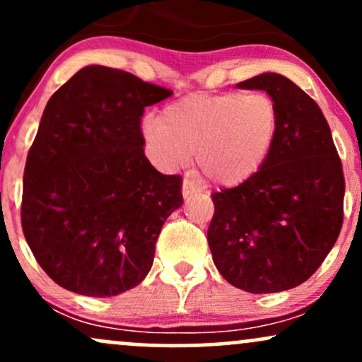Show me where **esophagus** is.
Instances as JSON below:
<instances>
[{
	"label": "esophagus",
	"mask_w": 362,
	"mask_h": 362,
	"mask_svg": "<svg viewBox=\"0 0 362 362\" xmlns=\"http://www.w3.org/2000/svg\"><path fill=\"white\" fill-rule=\"evenodd\" d=\"M195 192H197V185H195L192 180H189V178H185L184 184H182V195H184L185 199H189L190 195Z\"/></svg>",
	"instance_id": "1"
}]
</instances>
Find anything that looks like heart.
Masks as SVG:
<instances>
[{"label":"heart","instance_id":"obj_1","mask_svg":"<svg viewBox=\"0 0 362 362\" xmlns=\"http://www.w3.org/2000/svg\"><path fill=\"white\" fill-rule=\"evenodd\" d=\"M279 131L271 95L194 93L143 119V134L165 167L197 165L218 185L235 187L264 167Z\"/></svg>","mask_w":362,"mask_h":362}]
</instances>
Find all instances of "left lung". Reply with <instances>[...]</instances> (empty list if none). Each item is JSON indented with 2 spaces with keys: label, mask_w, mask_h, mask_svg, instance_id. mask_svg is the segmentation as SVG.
Masks as SVG:
<instances>
[{
  "label": "left lung",
  "mask_w": 362,
  "mask_h": 362,
  "mask_svg": "<svg viewBox=\"0 0 362 362\" xmlns=\"http://www.w3.org/2000/svg\"><path fill=\"white\" fill-rule=\"evenodd\" d=\"M236 88L264 90L279 110L276 143L259 172L211 195L207 242L216 269L235 288L281 293L310 279L337 242L346 182L317 102L277 73Z\"/></svg>",
  "instance_id": "1"
}]
</instances>
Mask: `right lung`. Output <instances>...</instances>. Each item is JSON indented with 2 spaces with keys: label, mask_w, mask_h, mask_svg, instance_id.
<instances>
[{
  "label": "right lung",
  "mask_w": 362,
  "mask_h": 362,
  "mask_svg": "<svg viewBox=\"0 0 362 362\" xmlns=\"http://www.w3.org/2000/svg\"><path fill=\"white\" fill-rule=\"evenodd\" d=\"M172 91L86 66L49 98L23 173L22 228L61 288L110 298L136 288L161 226L184 202L182 178L144 156L141 117Z\"/></svg>",
  "instance_id": "add662e5"
}]
</instances>
